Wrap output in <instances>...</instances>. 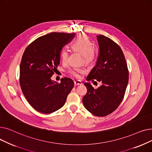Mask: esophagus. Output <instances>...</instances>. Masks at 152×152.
<instances>
[{"mask_svg": "<svg viewBox=\"0 0 152 152\" xmlns=\"http://www.w3.org/2000/svg\"><path fill=\"white\" fill-rule=\"evenodd\" d=\"M75 83V86H78V85H81L83 83H81V81H75L74 82Z\"/></svg>", "mask_w": 152, "mask_h": 152, "instance_id": "obj_1", "label": "esophagus"}]
</instances>
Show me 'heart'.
<instances>
[{
    "label": "heart",
    "mask_w": 152,
    "mask_h": 152,
    "mask_svg": "<svg viewBox=\"0 0 152 152\" xmlns=\"http://www.w3.org/2000/svg\"><path fill=\"white\" fill-rule=\"evenodd\" d=\"M71 48L75 51L82 53L83 61L86 63H91L95 58L96 50L90 39L86 35L78 36L71 44ZM60 59L63 63H66L68 60V51L63 49L60 53ZM86 73V69L83 66H75L68 70L69 76L75 78H80L82 74Z\"/></svg>",
    "instance_id": "heart-1"
}]
</instances>
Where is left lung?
Listing matches in <instances>:
<instances>
[{
	"mask_svg": "<svg viewBox=\"0 0 152 152\" xmlns=\"http://www.w3.org/2000/svg\"><path fill=\"white\" fill-rule=\"evenodd\" d=\"M97 37L99 57L87 81H98L101 86L94 89L90 83H86L87 92L83 103L90 113L102 117L112 113L121 103L128 84L129 71L120 47L103 35Z\"/></svg>",
	"mask_w": 152,
	"mask_h": 152,
	"instance_id": "8db88e82",
	"label": "left lung"
}]
</instances>
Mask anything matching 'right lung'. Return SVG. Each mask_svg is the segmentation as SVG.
Instances as JSON below:
<instances>
[{
	"mask_svg": "<svg viewBox=\"0 0 152 152\" xmlns=\"http://www.w3.org/2000/svg\"><path fill=\"white\" fill-rule=\"evenodd\" d=\"M75 33H51L39 37L23 53L20 66V84L28 103L42 113L49 114L65 105L74 87L71 79L58 83L51 79L60 64V53Z\"/></svg>",
	"mask_w": 152,
	"mask_h": 152,
	"instance_id": "add662e5",
	"label": "right lung"
}]
</instances>
